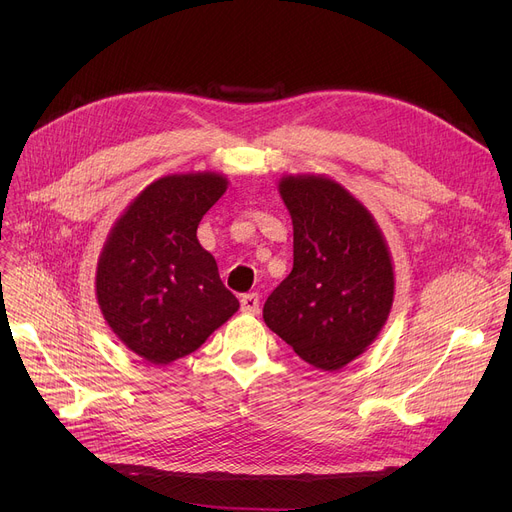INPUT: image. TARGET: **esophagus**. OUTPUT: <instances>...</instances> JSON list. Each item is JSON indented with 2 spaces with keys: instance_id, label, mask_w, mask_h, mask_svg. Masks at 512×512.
Returning <instances> with one entry per match:
<instances>
[{
  "instance_id": "1",
  "label": "esophagus",
  "mask_w": 512,
  "mask_h": 512,
  "mask_svg": "<svg viewBox=\"0 0 512 512\" xmlns=\"http://www.w3.org/2000/svg\"><path fill=\"white\" fill-rule=\"evenodd\" d=\"M240 309L242 313H249V315H257L259 313V297L255 292L245 294V297L240 299Z\"/></svg>"
}]
</instances>
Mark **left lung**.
Wrapping results in <instances>:
<instances>
[{
  "mask_svg": "<svg viewBox=\"0 0 512 512\" xmlns=\"http://www.w3.org/2000/svg\"><path fill=\"white\" fill-rule=\"evenodd\" d=\"M292 272L267 297V328L309 365L336 371L378 338L394 301V265L367 207L321 174L284 176Z\"/></svg>",
  "mask_w": 512,
  "mask_h": 512,
  "instance_id": "obj_1",
  "label": "left lung"
}]
</instances>
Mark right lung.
<instances>
[{"label":"right lung","instance_id":"right-lung-1","mask_svg":"<svg viewBox=\"0 0 512 512\" xmlns=\"http://www.w3.org/2000/svg\"><path fill=\"white\" fill-rule=\"evenodd\" d=\"M226 188L228 178L215 172L159 178L105 240L95 274L99 309L126 348L153 365L195 353L238 311L197 240L201 218Z\"/></svg>","mask_w":512,"mask_h":512}]
</instances>
